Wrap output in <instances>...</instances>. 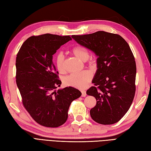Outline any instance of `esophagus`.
<instances>
[{"label": "esophagus", "mask_w": 151, "mask_h": 151, "mask_svg": "<svg viewBox=\"0 0 151 151\" xmlns=\"http://www.w3.org/2000/svg\"><path fill=\"white\" fill-rule=\"evenodd\" d=\"M81 92H82V97H86V91H82Z\"/></svg>", "instance_id": "esophagus-1"}]
</instances>
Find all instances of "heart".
<instances>
[{
  "mask_svg": "<svg viewBox=\"0 0 151 151\" xmlns=\"http://www.w3.org/2000/svg\"><path fill=\"white\" fill-rule=\"evenodd\" d=\"M71 51L74 55L83 62H86V60H88L89 57L88 49L84 46L76 45L73 48ZM64 62H65V58H64L63 54L62 53L58 54L56 58V64L58 70L60 72H63L65 70ZM89 64L91 66L95 64L94 60H91L89 61ZM91 78V73L88 70H84L81 73H72L65 76L63 78V83L67 86L78 89H83L86 87V86L90 82Z\"/></svg>",
  "mask_w": 151,
  "mask_h": 151,
  "instance_id": "obj_1",
  "label": "heart"
}]
</instances>
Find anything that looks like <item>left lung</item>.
<instances>
[{
  "label": "left lung",
  "mask_w": 151,
  "mask_h": 151,
  "mask_svg": "<svg viewBox=\"0 0 151 151\" xmlns=\"http://www.w3.org/2000/svg\"><path fill=\"white\" fill-rule=\"evenodd\" d=\"M97 56V69L86 91L97 100L91 117L102 124L117 123L129 110L136 91V65L129 44L118 34L98 31L72 36Z\"/></svg>",
  "instance_id": "8db88e82"
}]
</instances>
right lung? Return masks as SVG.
<instances>
[{
  "instance_id": "right-lung-1",
  "label": "right lung",
  "mask_w": 151,
  "mask_h": 151,
  "mask_svg": "<svg viewBox=\"0 0 151 151\" xmlns=\"http://www.w3.org/2000/svg\"><path fill=\"white\" fill-rule=\"evenodd\" d=\"M71 40L70 36L50 34L31 36L16 57V83L22 104L34 120L44 127L55 128L65 123L70 104L82 95L73 87L53 91L62 82L52 56Z\"/></svg>"
}]
</instances>
